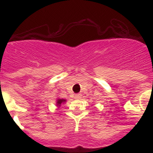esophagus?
<instances>
[{
    "label": "esophagus",
    "instance_id": "esophagus-1",
    "mask_svg": "<svg viewBox=\"0 0 153 153\" xmlns=\"http://www.w3.org/2000/svg\"><path fill=\"white\" fill-rule=\"evenodd\" d=\"M81 94H75V95H74V98H75V99H80L81 98Z\"/></svg>",
    "mask_w": 153,
    "mask_h": 153
}]
</instances>
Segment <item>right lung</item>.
I'll return each mask as SVG.
<instances>
[{"instance_id":"obj_1","label":"right lung","mask_w":153,"mask_h":153,"mask_svg":"<svg viewBox=\"0 0 153 153\" xmlns=\"http://www.w3.org/2000/svg\"><path fill=\"white\" fill-rule=\"evenodd\" d=\"M65 101L66 100H64V99H59V98H58L56 100V105L57 106H59V105H61L62 103L65 102Z\"/></svg>"}]
</instances>
